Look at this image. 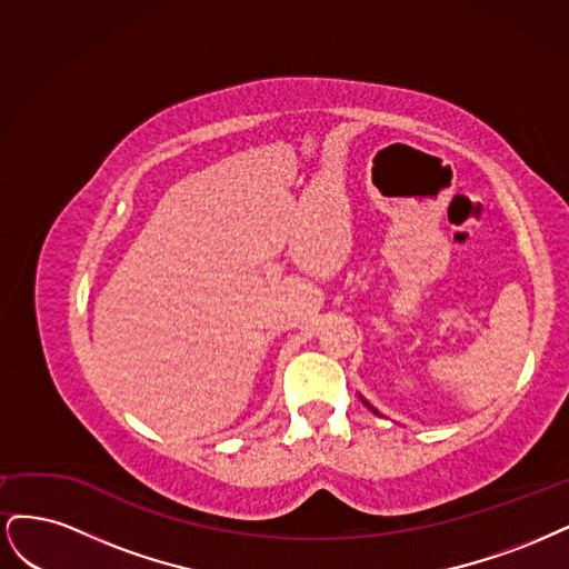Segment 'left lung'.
<instances>
[{"instance_id":"obj_1","label":"left lung","mask_w":569,"mask_h":569,"mask_svg":"<svg viewBox=\"0 0 569 569\" xmlns=\"http://www.w3.org/2000/svg\"><path fill=\"white\" fill-rule=\"evenodd\" d=\"M361 401H363V405H366V407H369V409H371V411H373V413H378V411H376V409H373V407H371V405H369V401H366V399H363V397H361ZM378 416H380V413H378Z\"/></svg>"}]
</instances>
